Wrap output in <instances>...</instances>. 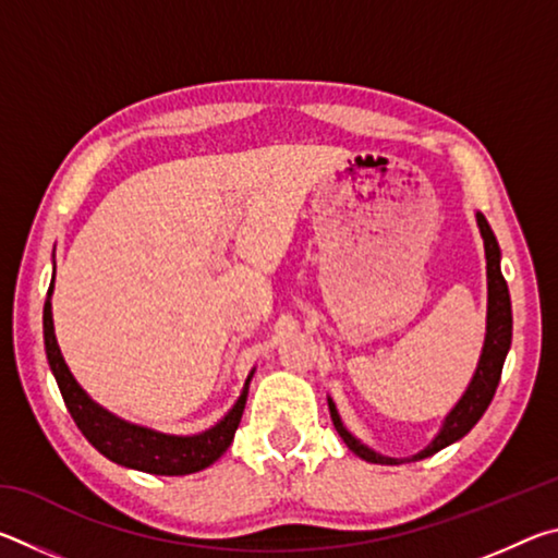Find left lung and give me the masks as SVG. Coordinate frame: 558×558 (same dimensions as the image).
<instances>
[{
    "instance_id": "1",
    "label": "left lung",
    "mask_w": 558,
    "mask_h": 558,
    "mask_svg": "<svg viewBox=\"0 0 558 558\" xmlns=\"http://www.w3.org/2000/svg\"><path fill=\"white\" fill-rule=\"evenodd\" d=\"M475 216H477L480 233H483V241H485V258H487V335H485V347H483V354H480L475 376H472V381L465 389V393H462V399L456 403V409L446 415L438 436L428 442V448H423L411 458H389L372 450L369 446H364L362 440H356L352 433L344 428V423L339 418L332 399H327L329 415H332V423L339 433V438L347 442V448L352 450L354 456H359L366 462H376V465H399V462H413V460L436 456L438 450L448 448L450 442L468 436L472 426L483 418V413L487 411V405L497 391L509 344H512V302H509V290H507V280L502 276V268H499V245H497L495 233L489 229V223L483 214L477 211Z\"/></svg>"
}]
</instances>
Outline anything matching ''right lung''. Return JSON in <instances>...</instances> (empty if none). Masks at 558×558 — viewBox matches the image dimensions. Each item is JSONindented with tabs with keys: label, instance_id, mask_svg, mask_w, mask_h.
Segmentation results:
<instances>
[{
	"label": "right lung",
	"instance_id": "right-lung-1",
	"mask_svg": "<svg viewBox=\"0 0 558 558\" xmlns=\"http://www.w3.org/2000/svg\"><path fill=\"white\" fill-rule=\"evenodd\" d=\"M51 292L53 280L49 286V298L44 302L46 359H49L56 384H59L61 389L65 409H69L75 426L81 428V433L88 438L93 448L122 468L143 470L149 472V475H192V472H199L214 465V462L229 450L235 436V428H239L241 423L245 399H248V384L253 372L248 374V379H245L243 391L239 396V401L233 403V409L209 430L196 433V436H169V433L135 426V423L122 421L116 413H110L102 409V405H98L81 389L78 381L73 379L69 364L63 362L59 342H56Z\"/></svg>",
	"mask_w": 558,
	"mask_h": 558
}]
</instances>
